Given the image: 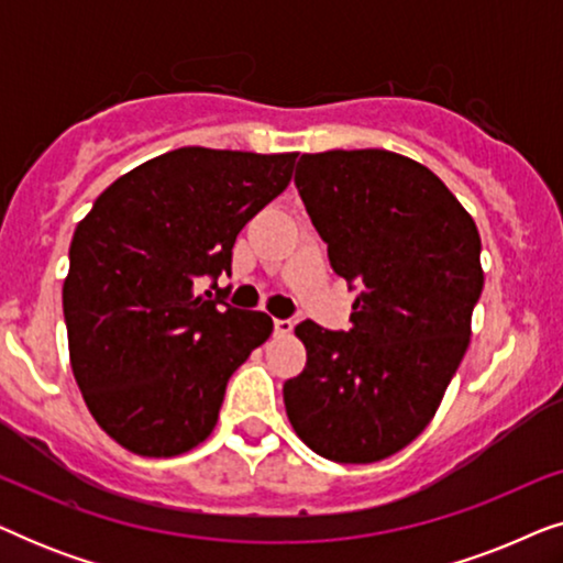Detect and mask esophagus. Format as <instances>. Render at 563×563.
I'll list each match as a JSON object with an SVG mask.
<instances>
[{"label":"esophagus","mask_w":563,"mask_h":563,"mask_svg":"<svg viewBox=\"0 0 563 563\" xmlns=\"http://www.w3.org/2000/svg\"><path fill=\"white\" fill-rule=\"evenodd\" d=\"M291 328H295V322H291L289 318H276V320H274V330H276V333H279V335H289Z\"/></svg>","instance_id":"34e87169"}]
</instances>
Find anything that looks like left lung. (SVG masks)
<instances>
[{
  "mask_svg": "<svg viewBox=\"0 0 563 563\" xmlns=\"http://www.w3.org/2000/svg\"><path fill=\"white\" fill-rule=\"evenodd\" d=\"M295 184L358 297L351 330L295 328L307 366L284 382V407L322 459L374 464L426 430L464 358L479 230L430 168L391 151L305 153Z\"/></svg>",
  "mask_w": 563,
  "mask_h": 563,
  "instance_id": "1",
  "label": "left lung"
}]
</instances>
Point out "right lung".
<instances>
[{
    "label": "right lung",
    "instance_id": "add662e5",
    "mask_svg": "<svg viewBox=\"0 0 563 563\" xmlns=\"http://www.w3.org/2000/svg\"><path fill=\"white\" fill-rule=\"evenodd\" d=\"M297 153L189 145L145 161L76 225L64 282L68 353L99 428L141 456H179L212 433L228 379L272 335L195 284L230 274L245 222L279 197Z\"/></svg>",
    "mask_w": 563,
    "mask_h": 563
}]
</instances>
